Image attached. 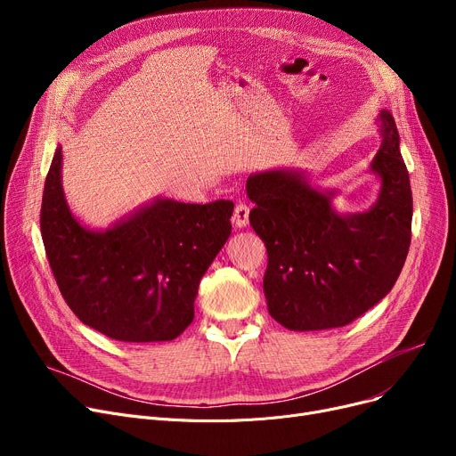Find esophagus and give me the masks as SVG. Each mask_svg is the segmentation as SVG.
Listing matches in <instances>:
<instances>
[{
	"mask_svg": "<svg viewBox=\"0 0 456 456\" xmlns=\"http://www.w3.org/2000/svg\"><path fill=\"white\" fill-rule=\"evenodd\" d=\"M232 224L242 229V227H248L249 224V207L246 203H238L234 207V214H232Z\"/></svg>",
	"mask_w": 456,
	"mask_h": 456,
	"instance_id": "34e87169",
	"label": "esophagus"
}]
</instances>
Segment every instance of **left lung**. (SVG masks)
<instances>
[{
    "label": "left lung",
    "instance_id": "1",
    "mask_svg": "<svg viewBox=\"0 0 456 456\" xmlns=\"http://www.w3.org/2000/svg\"><path fill=\"white\" fill-rule=\"evenodd\" d=\"M382 143L371 162L380 177L377 203L337 214L334 191L310 186L301 172L249 175V224L268 251L265 296L275 322L292 330L344 327L377 305L395 284L412 236V190L399 133L380 110Z\"/></svg>",
    "mask_w": 456,
    "mask_h": 456
}]
</instances>
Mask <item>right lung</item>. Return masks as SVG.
<instances>
[{
	"mask_svg": "<svg viewBox=\"0 0 456 456\" xmlns=\"http://www.w3.org/2000/svg\"><path fill=\"white\" fill-rule=\"evenodd\" d=\"M62 151L47 172L40 231L59 290L88 327L119 342H167L194 320L203 273L231 234L232 201L155 200L107 231L71 216Z\"/></svg>",
	"mask_w": 456,
	"mask_h": 456,
	"instance_id": "right-lung-1",
	"label": "right lung"
}]
</instances>
